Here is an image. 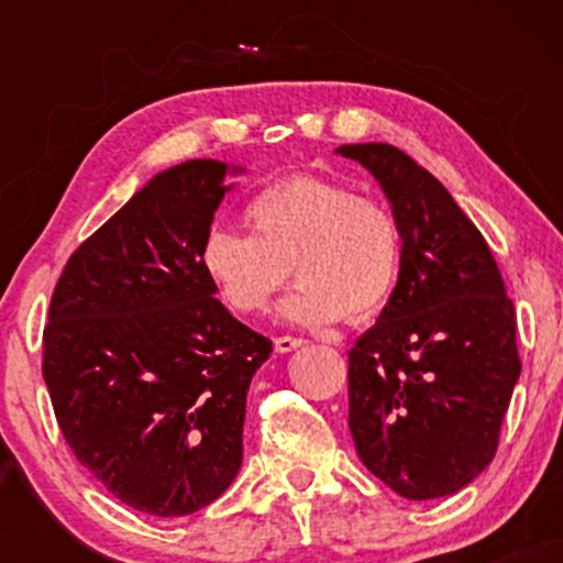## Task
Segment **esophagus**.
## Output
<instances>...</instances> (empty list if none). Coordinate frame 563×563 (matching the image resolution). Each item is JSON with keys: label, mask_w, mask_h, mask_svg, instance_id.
<instances>
[{"label": "esophagus", "mask_w": 563, "mask_h": 563, "mask_svg": "<svg viewBox=\"0 0 563 563\" xmlns=\"http://www.w3.org/2000/svg\"><path fill=\"white\" fill-rule=\"evenodd\" d=\"M301 344H307V341L299 339V335H277L275 339L277 352H294V349H299Z\"/></svg>", "instance_id": "esophagus-1"}]
</instances>
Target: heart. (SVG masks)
Instances as JSON below:
<instances>
[{"label":"heart","mask_w":563,"mask_h":563,"mask_svg":"<svg viewBox=\"0 0 563 563\" xmlns=\"http://www.w3.org/2000/svg\"><path fill=\"white\" fill-rule=\"evenodd\" d=\"M243 219L249 235L217 228L200 245V267L232 312H267L290 273L299 288L286 314L303 325L371 318L394 294L402 232L384 200L299 174L256 192Z\"/></svg>","instance_id":"1"}]
</instances>
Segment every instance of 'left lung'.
Wrapping results in <instances>:
<instances>
[{
  "label": "left lung",
  "instance_id": "1",
  "mask_svg": "<svg viewBox=\"0 0 563 563\" xmlns=\"http://www.w3.org/2000/svg\"><path fill=\"white\" fill-rule=\"evenodd\" d=\"M384 187L402 264L376 325L349 349V429L360 461L410 500L487 468L521 373L516 309L493 251L442 183L384 142L341 145Z\"/></svg>",
  "mask_w": 563,
  "mask_h": 563
}]
</instances>
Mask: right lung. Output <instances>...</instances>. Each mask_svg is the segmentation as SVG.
Masks as SVG:
<instances>
[{
  "mask_svg": "<svg viewBox=\"0 0 563 563\" xmlns=\"http://www.w3.org/2000/svg\"><path fill=\"white\" fill-rule=\"evenodd\" d=\"M219 161L158 174L63 267L42 373L76 461L129 508L174 519L241 471L245 394L273 352L200 267L224 198Z\"/></svg>",
  "mask_w": 563,
  "mask_h": 563,
  "instance_id": "add662e5",
  "label": "right lung"
}]
</instances>
